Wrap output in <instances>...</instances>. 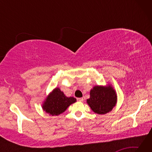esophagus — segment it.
Returning a JSON list of instances; mask_svg holds the SVG:
<instances>
[{
	"mask_svg": "<svg viewBox=\"0 0 152 152\" xmlns=\"http://www.w3.org/2000/svg\"><path fill=\"white\" fill-rule=\"evenodd\" d=\"M77 101H80V102H83L84 99L83 98H78V99H77Z\"/></svg>",
	"mask_w": 152,
	"mask_h": 152,
	"instance_id": "34e87169",
	"label": "esophagus"
}]
</instances>
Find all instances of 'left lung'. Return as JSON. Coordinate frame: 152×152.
Segmentation results:
<instances>
[{"instance_id":"8db88e82","label":"left lung","mask_w":152,"mask_h":152,"mask_svg":"<svg viewBox=\"0 0 152 152\" xmlns=\"http://www.w3.org/2000/svg\"><path fill=\"white\" fill-rule=\"evenodd\" d=\"M87 104L92 111L99 115H104L111 111L117 102V92L110 83L92 87Z\"/></svg>"}]
</instances>
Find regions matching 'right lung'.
Wrapping results in <instances>:
<instances>
[{
	"instance_id": "obj_1",
	"label": "right lung",
	"mask_w": 152,
	"mask_h": 152,
	"mask_svg": "<svg viewBox=\"0 0 152 152\" xmlns=\"http://www.w3.org/2000/svg\"><path fill=\"white\" fill-rule=\"evenodd\" d=\"M75 102H76L75 98L66 96L60 88L56 87L45 97L42 107L43 111L50 116H58Z\"/></svg>"
}]
</instances>
